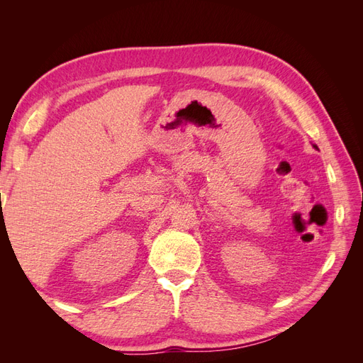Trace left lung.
<instances>
[{
  "mask_svg": "<svg viewBox=\"0 0 363 363\" xmlns=\"http://www.w3.org/2000/svg\"><path fill=\"white\" fill-rule=\"evenodd\" d=\"M313 147H315V148H316V145H313Z\"/></svg>",
  "mask_w": 363,
  "mask_h": 363,
  "instance_id": "1",
  "label": "left lung"
}]
</instances>
